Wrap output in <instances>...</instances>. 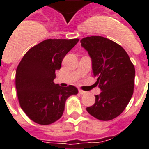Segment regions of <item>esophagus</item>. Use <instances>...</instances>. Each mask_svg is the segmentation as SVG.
<instances>
[{"mask_svg": "<svg viewBox=\"0 0 149 149\" xmlns=\"http://www.w3.org/2000/svg\"><path fill=\"white\" fill-rule=\"evenodd\" d=\"M78 92H79L81 95H85V94H87V91H82L81 89H79V90H78Z\"/></svg>", "mask_w": 149, "mask_h": 149, "instance_id": "obj_1", "label": "esophagus"}]
</instances>
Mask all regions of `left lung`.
I'll return each instance as SVG.
<instances>
[{"mask_svg": "<svg viewBox=\"0 0 149 149\" xmlns=\"http://www.w3.org/2000/svg\"><path fill=\"white\" fill-rule=\"evenodd\" d=\"M91 59L92 71L102 92L87 111L101 121L118 117L128 105L134 91L135 70L127 52L117 43L101 36L81 40Z\"/></svg>", "mask_w": 149, "mask_h": 149, "instance_id": "8db88e82", "label": "left lung"}]
</instances>
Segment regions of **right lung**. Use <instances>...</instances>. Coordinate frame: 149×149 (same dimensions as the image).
Returning <instances> with one entry per match:
<instances>
[{"label": "right lung", "instance_id": "obj_1", "mask_svg": "<svg viewBox=\"0 0 149 149\" xmlns=\"http://www.w3.org/2000/svg\"><path fill=\"white\" fill-rule=\"evenodd\" d=\"M79 39H47L24 54L16 70V89L22 110L33 122L50 125L63 115L65 102L78 90L54 84L55 71Z\"/></svg>", "mask_w": 149, "mask_h": 149}]
</instances>
